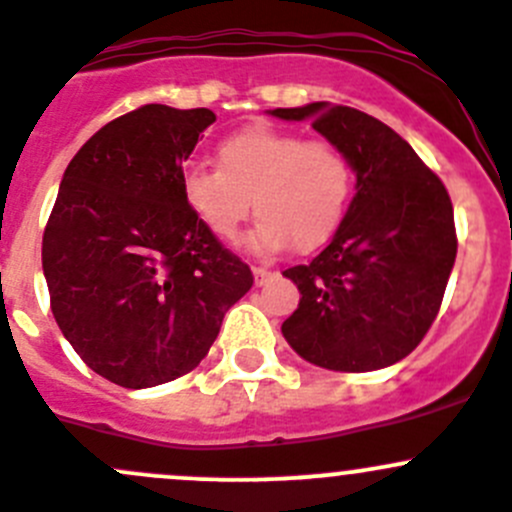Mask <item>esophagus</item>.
I'll use <instances>...</instances> for the list:
<instances>
[{
    "label": "esophagus",
    "mask_w": 512,
    "mask_h": 512,
    "mask_svg": "<svg viewBox=\"0 0 512 512\" xmlns=\"http://www.w3.org/2000/svg\"><path fill=\"white\" fill-rule=\"evenodd\" d=\"M271 276H273V271H268V268L254 266V281H256V286H263V283H266Z\"/></svg>",
    "instance_id": "esophagus-1"
}]
</instances>
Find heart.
I'll return each instance as SVG.
<instances>
[{
    "mask_svg": "<svg viewBox=\"0 0 512 512\" xmlns=\"http://www.w3.org/2000/svg\"><path fill=\"white\" fill-rule=\"evenodd\" d=\"M219 166L191 164L181 176L184 201L219 241H236L251 216L258 224L251 246L273 254L321 249L341 226L356 184L351 159L338 144L296 131L256 124L226 136Z\"/></svg>",
    "mask_w": 512,
    "mask_h": 512,
    "instance_id": "obj_1",
    "label": "heart"
}]
</instances>
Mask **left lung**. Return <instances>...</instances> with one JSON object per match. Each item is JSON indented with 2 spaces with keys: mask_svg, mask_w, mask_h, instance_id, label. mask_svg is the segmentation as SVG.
Masks as SVG:
<instances>
[{
  "mask_svg": "<svg viewBox=\"0 0 512 512\" xmlns=\"http://www.w3.org/2000/svg\"><path fill=\"white\" fill-rule=\"evenodd\" d=\"M271 114L311 119L356 171V196L326 249L283 271L301 291L283 336L328 371L363 373L401 361L433 326L455 263L448 189L403 136L363 111L313 101Z\"/></svg>",
  "mask_w": 512,
  "mask_h": 512,
  "instance_id": "8db88e82",
  "label": "left lung"
}]
</instances>
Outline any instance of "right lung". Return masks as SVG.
I'll use <instances>...</instances> for the list:
<instances>
[{
  "label": "right lung",
  "instance_id": "obj_1",
  "mask_svg": "<svg viewBox=\"0 0 512 512\" xmlns=\"http://www.w3.org/2000/svg\"><path fill=\"white\" fill-rule=\"evenodd\" d=\"M209 109L146 104L101 126L64 171L42 239L52 313L106 381L151 388L194 371L254 286L184 201Z\"/></svg>",
  "mask_w": 512,
  "mask_h": 512
}]
</instances>
